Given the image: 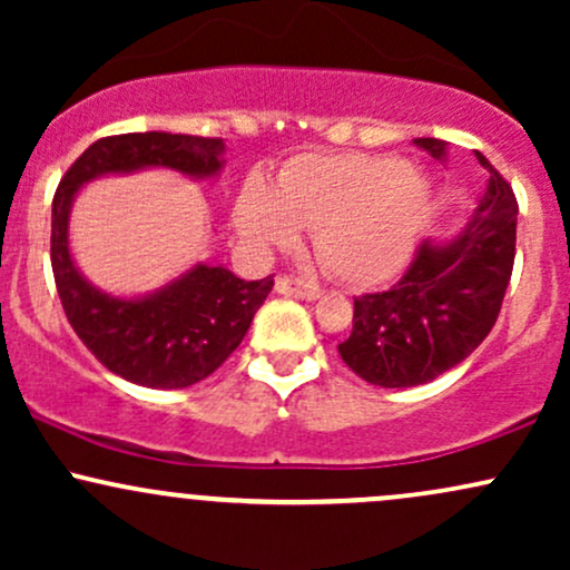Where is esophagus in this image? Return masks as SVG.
Returning a JSON list of instances; mask_svg holds the SVG:
<instances>
[{
	"label": "esophagus",
	"mask_w": 570,
	"mask_h": 570,
	"mask_svg": "<svg viewBox=\"0 0 570 570\" xmlns=\"http://www.w3.org/2000/svg\"><path fill=\"white\" fill-rule=\"evenodd\" d=\"M276 292L278 294H289V297L297 299H316L322 297V289H318L313 281L305 278H294V276H278L276 278Z\"/></svg>",
	"instance_id": "34e87169"
}]
</instances>
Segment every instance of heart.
<instances>
[{
    "mask_svg": "<svg viewBox=\"0 0 570 570\" xmlns=\"http://www.w3.org/2000/svg\"><path fill=\"white\" fill-rule=\"evenodd\" d=\"M429 203L421 171L391 155H305L278 174L276 189L248 181L235 225L259 252L289 248L313 230L332 278L375 286L407 263Z\"/></svg>",
    "mask_w": 570,
    "mask_h": 570,
    "instance_id": "obj_1",
    "label": "heart"
}]
</instances>
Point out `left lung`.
<instances>
[{"mask_svg":"<svg viewBox=\"0 0 570 570\" xmlns=\"http://www.w3.org/2000/svg\"><path fill=\"white\" fill-rule=\"evenodd\" d=\"M442 160L448 144L415 139ZM490 181L453 244L417 246L391 289L353 297V330L337 345L362 381L410 389L453 370L493 330L514 267L517 198L509 181L476 153Z\"/></svg>","mask_w":570,"mask_h":570,"instance_id":"left-lung-1","label":"left lung"}]
</instances>
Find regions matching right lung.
<instances>
[{"mask_svg": "<svg viewBox=\"0 0 570 570\" xmlns=\"http://www.w3.org/2000/svg\"><path fill=\"white\" fill-rule=\"evenodd\" d=\"M222 139L185 134L104 136L69 166L53 195L50 263L71 330L115 375L147 389H187L238 348L254 313L273 289V276L244 281L225 267L198 265L166 289L117 299L77 273L67 244L71 198L98 174L163 166L189 176L219 171Z\"/></svg>", "mask_w": 570, "mask_h": 570, "instance_id": "1", "label": "right lung"}]
</instances>
